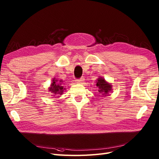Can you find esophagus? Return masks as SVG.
<instances>
[{
    "label": "esophagus",
    "mask_w": 159,
    "mask_h": 159,
    "mask_svg": "<svg viewBox=\"0 0 159 159\" xmlns=\"http://www.w3.org/2000/svg\"><path fill=\"white\" fill-rule=\"evenodd\" d=\"M84 81V78H80L78 80H76V82L78 84H82Z\"/></svg>",
    "instance_id": "obj_1"
}]
</instances>
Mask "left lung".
I'll list each match as a JSON object with an SVG mask.
<instances>
[{"label":"left lung","instance_id":"8db88e82","mask_svg":"<svg viewBox=\"0 0 159 159\" xmlns=\"http://www.w3.org/2000/svg\"><path fill=\"white\" fill-rule=\"evenodd\" d=\"M96 85L98 87V91L102 95L106 96L112 90V85L107 82L104 78L100 77L96 81Z\"/></svg>","mask_w":159,"mask_h":159}]
</instances>
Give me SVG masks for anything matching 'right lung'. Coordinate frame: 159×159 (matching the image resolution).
<instances>
[{"label": "right lung", "mask_w": 159, "mask_h": 159, "mask_svg": "<svg viewBox=\"0 0 159 159\" xmlns=\"http://www.w3.org/2000/svg\"><path fill=\"white\" fill-rule=\"evenodd\" d=\"M52 83L50 85V87L49 88V91H51L52 95H61L64 92V86H62L61 82H62V80L58 81L56 80L55 78L53 79ZM57 97V96H56Z\"/></svg>", "instance_id": "obj_1"}]
</instances>
